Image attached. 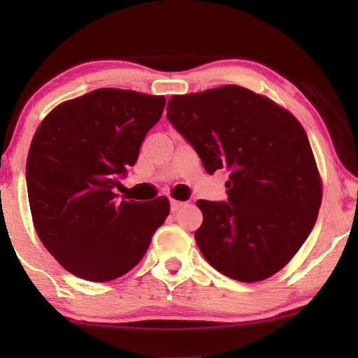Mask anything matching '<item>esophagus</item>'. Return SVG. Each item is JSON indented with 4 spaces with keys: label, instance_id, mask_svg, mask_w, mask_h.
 I'll return each mask as SVG.
<instances>
[{
    "label": "esophagus",
    "instance_id": "1",
    "mask_svg": "<svg viewBox=\"0 0 358 358\" xmlns=\"http://www.w3.org/2000/svg\"><path fill=\"white\" fill-rule=\"evenodd\" d=\"M169 205H171V212H178L179 208L184 207L185 202H179V200H171Z\"/></svg>",
    "mask_w": 358,
    "mask_h": 358
}]
</instances>
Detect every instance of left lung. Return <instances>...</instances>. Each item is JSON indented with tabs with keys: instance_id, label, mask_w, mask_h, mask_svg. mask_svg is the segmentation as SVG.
<instances>
[{
	"instance_id": "1",
	"label": "left lung",
	"mask_w": 358,
	"mask_h": 358,
	"mask_svg": "<svg viewBox=\"0 0 358 358\" xmlns=\"http://www.w3.org/2000/svg\"><path fill=\"white\" fill-rule=\"evenodd\" d=\"M166 110L208 174L229 173L227 202H197L200 252L234 280L273 275L310 236L321 207L305 129L275 102L233 85L173 96Z\"/></svg>"
}]
</instances>
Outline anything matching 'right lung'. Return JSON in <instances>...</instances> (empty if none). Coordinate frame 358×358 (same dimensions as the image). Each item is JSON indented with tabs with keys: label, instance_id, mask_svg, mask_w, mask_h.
<instances>
[{
	"label": "right lung",
	"instance_id": "right-lung-1",
	"mask_svg": "<svg viewBox=\"0 0 358 358\" xmlns=\"http://www.w3.org/2000/svg\"><path fill=\"white\" fill-rule=\"evenodd\" d=\"M164 106L163 96L104 87L55 107L34 135L26 166L34 227L73 275H124L169 215L166 197L119 202L114 194Z\"/></svg>",
	"mask_w": 358,
	"mask_h": 358
}]
</instances>
